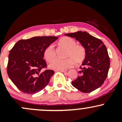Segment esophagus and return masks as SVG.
<instances>
[{
    "instance_id": "esophagus-1",
    "label": "esophagus",
    "mask_w": 122,
    "mask_h": 122,
    "mask_svg": "<svg viewBox=\"0 0 122 122\" xmlns=\"http://www.w3.org/2000/svg\"><path fill=\"white\" fill-rule=\"evenodd\" d=\"M59 71H60V72H63V73H65V72H66L67 71V70L66 69H63V70H60Z\"/></svg>"
}]
</instances>
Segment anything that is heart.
Masks as SVG:
<instances>
[{
    "mask_svg": "<svg viewBox=\"0 0 122 122\" xmlns=\"http://www.w3.org/2000/svg\"><path fill=\"white\" fill-rule=\"evenodd\" d=\"M60 45L66 48L65 59H56L50 65L51 69L56 71L66 69L72 67L75 64H80L85 60L86 51L82 45L76 44L75 40L68 37L61 38L58 42ZM43 56L47 62H51L56 57L55 49L53 45H49L43 51Z\"/></svg>",
    "mask_w": 122,
    "mask_h": 122,
    "instance_id": "obj_1",
    "label": "heart"
}]
</instances>
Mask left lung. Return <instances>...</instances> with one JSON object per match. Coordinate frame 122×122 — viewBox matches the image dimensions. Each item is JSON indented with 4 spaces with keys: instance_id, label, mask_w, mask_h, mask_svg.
Instances as JSON below:
<instances>
[{
    "instance_id": "1",
    "label": "left lung",
    "mask_w": 122,
    "mask_h": 122,
    "mask_svg": "<svg viewBox=\"0 0 122 122\" xmlns=\"http://www.w3.org/2000/svg\"><path fill=\"white\" fill-rule=\"evenodd\" d=\"M75 38L85 47L86 57L80 67V76L72 84L84 93H89L102 86L107 77L110 68V57L103 42L86 31L65 34Z\"/></svg>"
}]
</instances>
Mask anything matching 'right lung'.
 <instances>
[{
	"label": "right lung",
	"instance_id": "right-lung-1",
	"mask_svg": "<svg viewBox=\"0 0 122 122\" xmlns=\"http://www.w3.org/2000/svg\"><path fill=\"white\" fill-rule=\"evenodd\" d=\"M58 38L43 36L21 40L10 50L7 74L20 91L33 95L42 90L48 84L54 72L53 70L42 71L47 66L43 59V51Z\"/></svg>",
	"mask_w": 122,
	"mask_h": 122
}]
</instances>
